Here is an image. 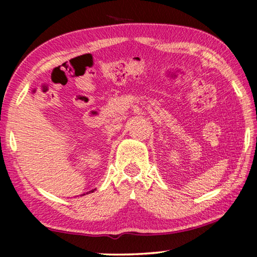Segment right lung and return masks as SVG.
<instances>
[{
	"instance_id": "add662e5",
	"label": "right lung",
	"mask_w": 257,
	"mask_h": 257,
	"mask_svg": "<svg viewBox=\"0 0 257 257\" xmlns=\"http://www.w3.org/2000/svg\"><path fill=\"white\" fill-rule=\"evenodd\" d=\"M93 191H94V189H93ZM93 191H91V192H93ZM90 193V192H89ZM86 194H87V193H86ZM83 195H85V194H83Z\"/></svg>"
}]
</instances>
